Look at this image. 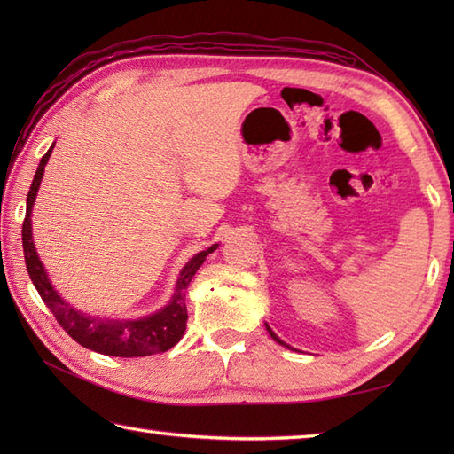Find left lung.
I'll return each instance as SVG.
<instances>
[{"label": "left lung", "instance_id": "left-lung-1", "mask_svg": "<svg viewBox=\"0 0 454 454\" xmlns=\"http://www.w3.org/2000/svg\"><path fill=\"white\" fill-rule=\"evenodd\" d=\"M267 332H269V335H271V337H273V340H275V341H278V343H281V345H285V343H283L281 340H278V337H277V335H275V333L271 332V327H269V325H267Z\"/></svg>", "mask_w": 454, "mask_h": 454}]
</instances>
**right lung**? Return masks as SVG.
I'll return each mask as SVG.
<instances>
[{"label":"right lung","instance_id":"1","mask_svg":"<svg viewBox=\"0 0 454 454\" xmlns=\"http://www.w3.org/2000/svg\"><path fill=\"white\" fill-rule=\"evenodd\" d=\"M52 148L54 146H51V150L43 156L41 163H38L33 185L28 189V195H27V212L23 220L25 265L35 288L43 298V302L48 306V310L54 314L56 322L64 327L66 333L80 345H83L85 349L111 355V356H146V355L163 353L171 349V347L181 340L183 333L187 330L189 316H187L185 293L191 278L195 277L199 267L205 263L207 255L215 252L218 246L216 244L210 246L208 249H205V252L197 254L185 267H183L171 302L156 314H152L148 317H140V320L121 322V320H109V317L99 320V317H91L74 310L70 304H66L62 298L58 296L51 281H48V275L44 273L41 259H38L35 252L33 234H31V210L35 205L36 191L41 187L44 166L48 158H51Z\"/></svg>","mask_w":454,"mask_h":454}]
</instances>
